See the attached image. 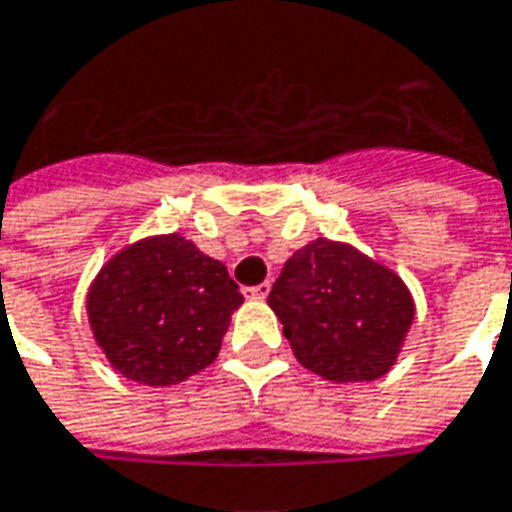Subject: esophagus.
Segmentation results:
<instances>
[{"mask_svg": "<svg viewBox=\"0 0 512 512\" xmlns=\"http://www.w3.org/2000/svg\"><path fill=\"white\" fill-rule=\"evenodd\" d=\"M246 294H249V297H252V300H266V297H269V294H271V283H260V285H255V288H249V291H246Z\"/></svg>", "mask_w": 512, "mask_h": 512, "instance_id": "esophagus-1", "label": "esophagus"}]
</instances>
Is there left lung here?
Listing matches in <instances>:
<instances>
[{
  "label": "left lung",
  "instance_id": "obj_1",
  "mask_svg": "<svg viewBox=\"0 0 512 512\" xmlns=\"http://www.w3.org/2000/svg\"><path fill=\"white\" fill-rule=\"evenodd\" d=\"M269 305L297 361L333 384L387 375L415 322L412 291L395 271L330 238L288 257Z\"/></svg>",
  "mask_w": 512,
  "mask_h": 512
}]
</instances>
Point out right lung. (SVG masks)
Wrapping results in <instances>:
<instances>
[{
    "label": "right lung",
    "instance_id": "add662e5",
    "mask_svg": "<svg viewBox=\"0 0 512 512\" xmlns=\"http://www.w3.org/2000/svg\"><path fill=\"white\" fill-rule=\"evenodd\" d=\"M241 302L221 260L170 232L114 252L86 291V316L117 373L145 387H170L218 358Z\"/></svg>",
    "mask_w": 512,
    "mask_h": 512
}]
</instances>
